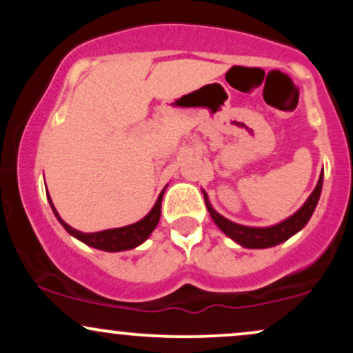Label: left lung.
<instances>
[{
  "mask_svg": "<svg viewBox=\"0 0 353 353\" xmlns=\"http://www.w3.org/2000/svg\"><path fill=\"white\" fill-rule=\"evenodd\" d=\"M322 184L323 169L322 172H320L317 185L312 190L310 196L307 197V201L303 202L302 208L299 209L297 212H294L292 216L283 219V221L277 222V224L269 225V228H250V225H242L237 224V222L229 221V219L221 216V214L212 208L205 190H202V194H204L205 208H208L210 217H212V221L216 222L217 228L221 229L225 236L232 239L236 244L245 247V249H269V247L282 244L287 239L295 236L299 230L305 228V224L310 221L312 214H314V210L319 204L320 192H322Z\"/></svg>",
  "mask_w": 353,
  "mask_h": 353,
  "instance_id": "obj_1",
  "label": "left lung"
}]
</instances>
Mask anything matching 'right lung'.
<instances>
[{
    "instance_id": "1",
    "label": "right lung",
    "mask_w": 353,
    "mask_h": 353,
    "mask_svg": "<svg viewBox=\"0 0 353 353\" xmlns=\"http://www.w3.org/2000/svg\"><path fill=\"white\" fill-rule=\"evenodd\" d=\"M168 188V185H165ZM165 188L161 190L159 197H157L156 204L152 205V209L149 210L145 216L141 219V221L134 222V224L124 225V228H116V229H106L99 230V232H81V230L71 228L70 224L61 219V216L56 210L54 204H52L50 194H48V201H50V205L54 212L56 219L59 221V224L63 225L64 229L68 230V234L72 237H76L78 241L84 242V244L89 247H94V249L106 250V252H123V250L136 249L137 245H141L149 239L152 234V230L157 228L161 219V202H163V196L165 192Z\"/></svg>"
}]
</instances>
